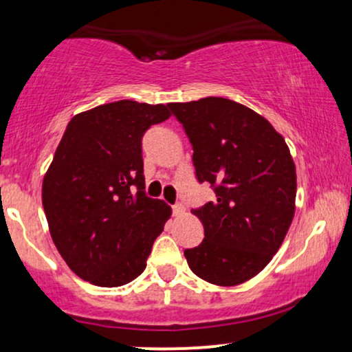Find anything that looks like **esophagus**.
I'll list each match as a JSON object with an SVG mask.
<instances>
[{"instance_id":"obj_1","label":"esophagus","mask_w":352,"mask_h":352,"mask_svg":"<svg viewBox=\"0 0 352 352\" xmlns=\"http://www.w3.org/2000/svg\"><path fill=\"white\" fill-rule=\"evenodd\" d=\"M173 213H175L177 217H179V215H184V213H185V205H184V204H177V205H173Z\"/></svg>"}]
</instances>
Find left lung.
<instances>
[{"label": "left lung", "mask_w": 352, "mask_h": 352, "mask_svg": "<svg viewBox=\"0 0 352 352\" xmlns=\"http://www.w3.org/2000/svg\"><path fill=\"white\" fill-rule=\"evenodd\" d=\"M193 145L199 182L217 199L192 210L205 238L185 250L193 273L236 286L272 261L288 233L296 201V165L280 132L253 109L225 98L168 104Z\"/></svg>", "instance_id": "1"}]
</instances>
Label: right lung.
Returning <instances> with one entry per match:
<instances>
[{
	"instance_id": "right-lung-1",
	"label": "right lung",
	"mask_w": 352,
	"mask_h": 352,
	"mask_svg": "<svg viewBox=\"0 0 352 352\" xmlns=\"http://www.w3.org/2000/svg\"><path fill=\"white\" fill-rule=\"evenodd\" d=\"M170 117L164 104L117 100L76 114L43 179V207L63 260L114 288L147 266L172 208L145 195L142 135Z\"/></svg>"
}]
</instances>
